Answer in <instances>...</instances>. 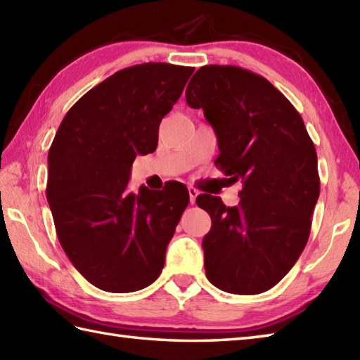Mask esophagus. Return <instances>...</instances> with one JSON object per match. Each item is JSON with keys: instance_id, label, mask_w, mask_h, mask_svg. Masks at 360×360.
<instances>
[{"instance_id": "1", "label": "esophagus", "mask_w": 360, "mask_h": 360, "mask_svg": "<svg viewBox=\"0 0 360 360\" xmlns=\"http://www.w3.org/2000/svg\"><path fill=\"white\" fill-rule=\"evenodd\" d=\"M188 195H190V204H195V201H196V196L200 195V192H198V190H196L195 187L188 186Z\"/></svg>"}]
</instances>
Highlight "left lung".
Segmentation results:
<instances>
[{
	"mask_svg": "<svg viewBox=\"0 0 360 360\" xmlns=\"http://www.w3.org/2000/svg\"><path fill=\"white\" fill-rule=\"evenodd\" d=\"M186 101L217 134V167L240 181V204L200 195L209 213L204 266L209 281L231 294L274 288L307 246L320 195L317 153L303 119L262 75L238 66L207 65L190 80Z\"/></svg>",
	"mask_w": 360,
	"mask_h": 360,
	"instance_id": "left-lung-1",
	"label": "left lung"
}]
</instances>
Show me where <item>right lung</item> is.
I'll return each instance as SVG.
<instances>
[{
  "mask_svg": "<svg viewBox=\"0 0 360 360\" xmlns=\"http://www.w3.org/2000/svg\"><path fill=\"white\" fill-rule=\"evenodd\" d=\"M193 71L170 63L117 71L72 105L52 141L46 198L58 241L75 269L106 292H134L162 272L187 187H127L133 160L156 150L160 120Z\"/></svg>",
  "mask_w": 360,
  "mask_h": 360,
  "instance_id": "1",
  "label": "right lung"
}]
</instances>
